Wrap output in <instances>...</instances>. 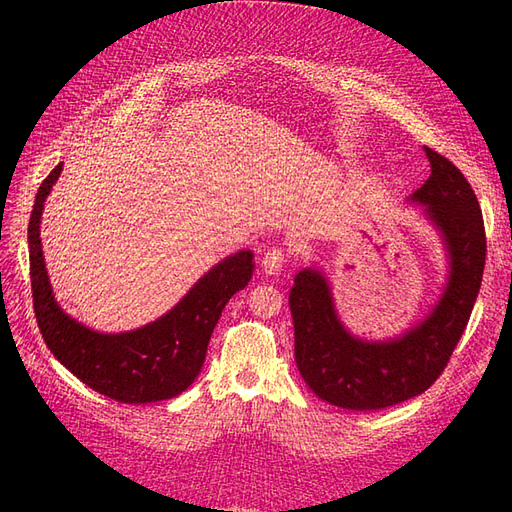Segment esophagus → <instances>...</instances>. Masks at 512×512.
Listing matches in <instances>:
<instances>
[{"mask_svg":"<svg viewBox=\"0 0 512 512\" xmlns=\"http://www.w3.org/2000/svg\"><path fill=\"white\" fill-rule=\"evenodd\" d=\"M288 262H290V252L286 250V247H282V245L271 247V250H267L265 256H262V273L277 275L288 265Z\"/></svg>","mask_w":512,"mask_h":512,"instance_id":"esophagus-1","label":"esophagus"}]
</instances>
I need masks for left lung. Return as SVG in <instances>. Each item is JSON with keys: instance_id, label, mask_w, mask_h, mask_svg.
<instances>
[{"instance_id": "1", "label": "left lung", "mask_w": 512, "mask_h": 512, "mask_svg": "<svg viewBox=\"0 0 512 512\" xmlns=\"http://www.w3.org/2000/svg\"><path fill=\"white\" fill-rule=\"evenodd\" d=\"M429 179L412 194L442 232L451 275L433 312L404 337L365 342L339 322L320 271L303 269L290 290L294 361L320 399L346 410H382L425 393L440 378L470 320L483 282L487 239L478 198L461 170L425 147Z\"/></svg>"}]
</instances>
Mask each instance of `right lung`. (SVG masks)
Listing matches in <instances>:
<instances>
[{"label":"right lung","instance_id":"1","mask_svg":"<svg viewBox=\"0 0 512 512\" xmlns=\"http://www.w3.org/2000/svg\"><path fill=\"white\" fill-rule=\"evenodd\" d=\"M61 173L57 164L36 194L27 226L34 312L44 344L89 389L121 404H151L177 397L196 380L211 333L235 292L252 280L254 254L241 250L218 262L168 314L128 333H98L61 312L40 245L44 200Z\"/></svg>","mask_w":512,"mask_h":512}]
</instances>
